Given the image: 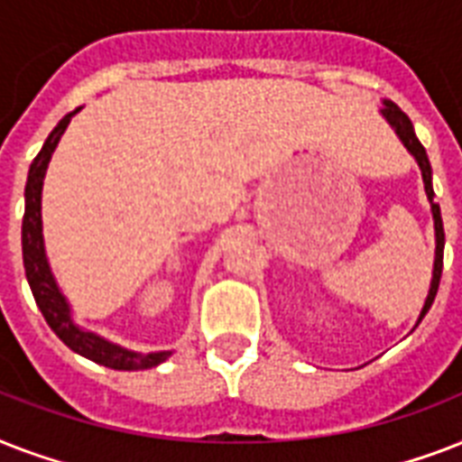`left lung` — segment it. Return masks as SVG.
<instances>
[{
    "mask_svg": "<svg viewBox=\"0 0 462 462\" xmlns=\"http://www.w3.org/2000/svg\"><path fill=\"white\" fill-rule=\"evenodd\" d=\"M383 117L391 122V126H393L395 134L401 136V141L405 143V148H408L410 153L415 155L417 165H420V170H422L424 191H427V196H430L431 216H434V230H437V259H434V278H431L430 295H427V302H424L422 314H420V321H422L424 314H427L431 304H434V297H437V290H439V281H441V268H444V223H441V208H439V203L434 201L430 158H427V151H424L422 143L417 141L415 129H412V122H410V117L401 110V107H398V105L388 103V100H386V107H383Z\"/></svg>",
    "mask_w": 462,
    "mask_h": 462,
    "instance_id": "1",
    "label": "left lung"
}]
</instances>
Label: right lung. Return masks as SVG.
<instances>
[{"instance_id": "1", "label": "right lung", "mask_w": 462, "mask_h": 462, "mask_svg": "<svg viewBox=\"0 0 462 462\" xmlns=\"http://www.w3.org/2000/svg\"><path fill=\"white\" fill-rule=\"evenodd\" d=\"M76 112H69L67 117L61 119L60 125L54 126L52 134L47 136L45 146L35 155L31 170H28V181H25V213H23V227H21V242H23V266L25 278L32 290V297L38 302L40 311L50 323V328L60 336L64 345L71 350L83 355V357L93 359L97 365L110 366V369H122V372H132V369H148L160 362H165L172 352L158 350V352H134L126 347H119L115 343H107L105 337L81 330L71 321L69 314L67 300L61 297L57 290L50 266L45 259V246H42V220H40V194H42V177H45L47 162L52 158L54 148L60 143L61 134L67 129Z\"/></svg>"}]
</instances>
